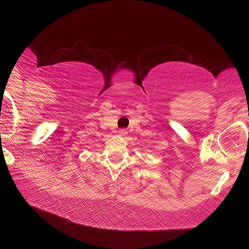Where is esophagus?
<instances>
[{
	"mask_svg": "<svg viewBox=\"0 0 249 249\" xmlns=\"http://www.w3.org/2000/svg\"><path fill=\"white\" fill-rule=\"evenodd\" d=\"M117 133H119V135H120V136H123V135H125V134H127V132H126V129H124V128H122V129H120V130H119V132H117Z\"/></svg>",
	"mask_w": 249,
	"mask_h": 249,
	"instance_id": "obj_1",
	"label": "esophagus"
}]
</instances>
